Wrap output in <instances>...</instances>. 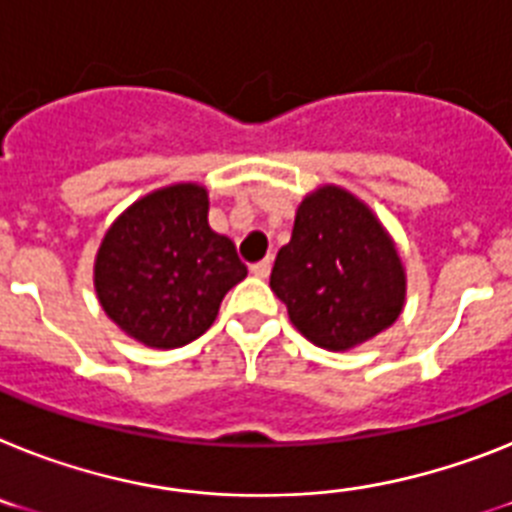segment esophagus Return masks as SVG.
Masks as SVG:
<instances>
[{"instance_id": "34e87169", "label": "esophagus", "mask_w": 512, "mask_h": 512, "mask_svg": "<svg viewBox=\"0 0 512 512\" xmlns=\"http://www.w3.org/2000/svg\"><path fill=\"white\" fill-rule=\"evenodd\" d=\"M270 268H273V257H265V260H260V263L252 265V268H249V273H252L255 278H268Z\"/></svg>"}]
</instances>
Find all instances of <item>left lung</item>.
<instances>
[{"label":"left lung","instance_id":"8db88e82","mask_svg":"<svg viewBox=\"0 0 512 512\" xmlns=\"http://www.w3.org/2000/svg\"><path fill=\"white\" fill-rule=\"evenodd\" d=\"M270 289L294 328L328 351H349L388 330L406 302V270L377 216L351 192L325 184L296 208Z\"/></svg>","mask_w":512,"mask_h":512}]
</instances>
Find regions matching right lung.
<instances>
[{
    "mask_svg": "<svg viewBox=\"0 0 512 512\" xmlns=\"http://www.w3.org/2000/svg\"><path fill=\"white\" fill-rule=\"evenodd\" d=\"M247 268L208 223V190L171 184L111 223L93 265L103 312L150 349H179L213 325Z\"/></svg>",
    "mask_w": 512,
    "mask_h": 512,
    "instance_id": "right-lung-1",
    "label": "right lung"
}]
</instances>
